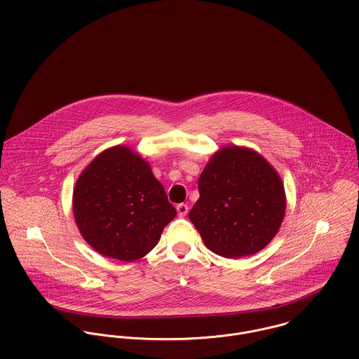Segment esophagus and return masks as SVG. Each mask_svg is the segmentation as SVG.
I'll use <instances>...</instances> for the list:
<instances>
[{"instance_id":"esophagus-1","label":"esophagus","mask_w":359,"mask_h":359,"mask_svg":"<svg viewBox=\"0 0 359 359\" xmlns=\"http://www.w3.org/2000/svg\"><path fill=\"white\" fill-rule=\"evenodd\" d=\"M176 209H177L179 216H186L187 212H189V206H187L186 203H179V205L176 206Z\"/></svg>"}]
</instances>
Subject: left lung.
Listing matches in <instances>:
<instances>
[{
  "instance_id": "left-lung-1",
  "label": "left lung",
  "mask_w": 359,
  "mask_h": 359,
  "mask_svg": "<svg viewBox=\"0 0 359 359\" xmlns=\"http://www.w3.org/2000/svg\"><path fill=\"white\" fill-rule=\"evenodd\" d=\"M189 213L213 253L236 259L262 250L278 233L286 197L277 170L259 153L227 146L212 156Z\"/></svg>"
}]
</instances>
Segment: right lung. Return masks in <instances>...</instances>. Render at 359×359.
I'll list each match as a JSON object with an SVG mask.
<instances>
[{"mask_svg": "<svg viewBox=\"0 0 359 359\" xmlns=\"http://www.w3.org/2000/svg\"><path fill=\"white\" fill-rule=\"evenodd\" d=\"M73 213L83 239L121 262L146 256L176 216L149 162L125 146L100 153L80 175Z\"/></svg>", "mask_w": 359, "mask_h": 359, "instance_id": "right-lung-1", "label": "right lung"}]
</instances>
